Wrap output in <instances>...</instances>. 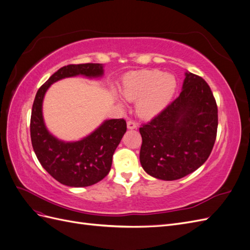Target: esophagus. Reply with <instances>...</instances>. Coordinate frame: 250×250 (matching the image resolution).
<instances>
[{
	"instance_id": "1",
	"label": "esophagus",
	"mask_w": 250,
	"mask_h": 250,
	"mask_svg": "<svg viewBox=\"0 0 250 250\" xmlns=\"http://www.w3.org/2000/svg\"><path fill=\"white\" fill-rule=\"evenodd\" d=\"M138 127V123L134 121H128L127 122V128L128 129H135Z\"/></svg>"
}]
</instances>
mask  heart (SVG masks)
I'll return each instance as SVG.
<instances>
[{
  "instance_id": "b5f03b06",
  "label": "heart",
  "mask_w": 250,
  "mask_h": 250,
  "mask_svg": "<svg viewBox=\"0 0 250 250\" xmlns=\"http://www.w3.org/2000/svg\"><path fill=\"white\" fill-rule=\"evenodd\" d=\"M176 87L177 80L173 74L144 70L125 75L121 90L126 100L137 101L135 107L139 115L149 119L168 106Z\"/></svg>"
}]
</instances>
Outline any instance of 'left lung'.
Listing matches in <instances>:
<instances>
[{
    "label": "left lung",
    "instance_id": "8db88e82",
    "mask_svg": "<svg viewBox=\"0 0 250 250\" xmlns=\"http://www.w3.org/2000/svg\"><path fill=\"white\" fill-rule=\"evenodd\" d=\"M180 95L140 128V162L149 175L183 178L206 163L214 147L218 108L208 83L186 72Z\"/></svg>",
    "mask_w": 250,
    "mask_h": 250
}]
</instances>
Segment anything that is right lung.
<instances>
[{
  "label": "right lung",
  "mask_w": 250,
  "mask_h": 250,
  "mask_svg": "<svg viewBox=\"0 0 250 250\" xmlns=\"http://www.w3.org/2000/svg\"><path fill=\"white\" fill-rule=\"evenodd\" d=\"M102 63L69 64L55 72L37 90L32 106L30 133L37 160L60 184L81 188L99 183L110 171L112 155L126 132L123 119L105 120L79 141L64 142L54 137L44 124L42 102L48 88L58 80L83 76L101 78Z\"/></svg>",
  "instance_id": "obj_1"
}]
</instances>
